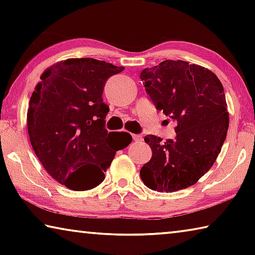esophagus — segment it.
<instances>
[{
    "label": "esophagus",
    "instance_id": "esophagus-1",
    "mask_svg": "<svg viewBox=\"0 0 255 255\" xmlns=\"http://www.w3.org/2000/svg\"><path fill=\"white\" fill-rule=\"evenodd\" d=\"M132 139L135 140V141H139V140L143 139V137H141L140 135H136V133H133V135H132Z\"/></svg>",
    "mask_w": 255,
    "mask_h": 255
}]
</instances>
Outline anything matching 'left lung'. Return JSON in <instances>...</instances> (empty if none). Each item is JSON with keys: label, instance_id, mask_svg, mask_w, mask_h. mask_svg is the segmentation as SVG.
<instances>
[{"label": "left lung", "instance_id": "left-lung-1", "mask_svg": "<svg viewBox=\"0 0 255 255\" xmlns=\"http://www.w3.org/2000/svg\"><path fill=\"white\" fill-rule=\"evenodd\" d=\"M140 80L155 108L178 124L174 139L144 138L153 155L140 178L158 192L193 185L213 166L226 139L230 117L223 84L208 68L171 59L145 68Z\"/></svg>", "mask_w": 255, "mask_h": 255}]
</instances>
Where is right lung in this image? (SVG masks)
Wrapping results in <instances>:
<instances>
[{
  "label": "right lung",
  "mask_w": 255,
  "mask_h": 255,
  "mask_svg": "<svg viewBox=\"0 0 255 255\" xmlns=\"http://www.w3.org/2000/svg\"><path fill=\"white\" fill-rule=\"evenodd\" d=\"M94 58H70L42 73L30 98V143L48 174L74 191L96 188L116 152L131 143L130 133L108 132L109 112L102 100L110 76L123 72Z\"/></svg>",
  "instance_id": "right-lung-1"
}]
</instances>
